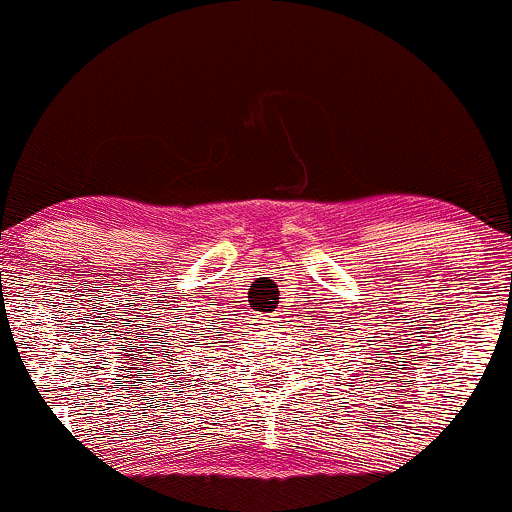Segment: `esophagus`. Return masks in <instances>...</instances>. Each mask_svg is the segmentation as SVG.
Listing matches in <instances>:
<instances>
[{
	"mask_svg": "<svg viewBox=\"0 0 512 512\" xmlns=\"http://www.w3.org/2000/svg\"><path fill=\"white\" fill-rule=\"evenodd\" d=\"M282 313H272V316H260L257 323H262V333H274V330L282 328Z\"/></svg>",
	"mask_w": 512,
	"mask_h": 512,
	"instance_id": "1",
	"label": "esophagus"
}]
</instances>
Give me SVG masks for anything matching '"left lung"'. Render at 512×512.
Masks as SVG:
<instances>
[{"label": "left lung", "instance_id": "8db88e82", "mask_svg": "<svg viewBox=\"0 0 512 512\" xmlns=\"http://www.w3.org/2000/svg\"><path fill=\"white\" fill-rule=\"evenodd\" d=\"M328 340H330V342H335L333 338H330V335H325V342H328ZM328 347H333V345H328Z\"/></svg>", "mask_w": 512, "mask_h": 512}]
</instances>
